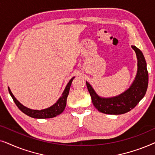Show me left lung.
Masks as SVG:
<instances>
[{"instance_id":"left-lung-1","label":"left lung","mask_w":155,"mask_h":155,"mask_svg":"<svg viewBox=\"0 0 155 155\" xmlns=\"http://www.w3.org/2000/svg\"><path fill=\"white\" fill-rule=\"evenodd\" d=\"M137 59V71L134 81L130 87L116 97L104 98L95 92L90 83L86 82L94 107L106 114L118 115L130 111L135 107L145 96L148 86V72L145 57L136 46H132Z\"/></svg>"}]
</instances>
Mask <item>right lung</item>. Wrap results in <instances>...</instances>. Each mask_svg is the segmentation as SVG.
<instances>
[{
	"mask_svg": "<svg viewBox=\"0 0 155 155\" xmlns=\"http://www.w3.org/2000/svg\"><path fill=\"white\" fill-rule=\"evenodd\" d=\"M75 78V77L72 78L71 80L68 82V83L65 87L64 91H63L62 95H61L60 98L58 99L54 104H53L51 107L47 108V109H44L41 110H33L31 109H29L25 106H23L15 97L12 94L10 89L8 87V91L10 96L12 97V99H13L14 102L15 103L17 107L19 108L20 111H22L23 113L26 114V115L30 116L31 118H50L56 117L59 114H61L62 112L64 111L65 106H66V101L68 95L69 94L70 88H71V85L73 80Z\"/></svg>",
	"mask_w": 155,
	"mask_h": 155,
	"instance_id": "add662e5",
	"label": "right lung"
}]
</instances>
